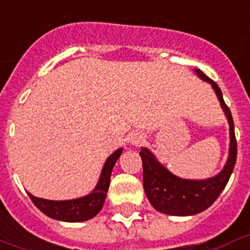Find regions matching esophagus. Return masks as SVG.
I'll use <instances>...</instances> for the list:
<instances>
[{"label":"esophagus","instance_id":"34e87169","mask_svg":"<svg viewBox=\"0 0 250 250\" xmlns=\"http://www.w3.org/2000/svg\"><path fill=\"white\" fill-rule=\"evenodd\" d=\"M145 136L142 135L141 132H132L128 137V142L132 144L133 146H140V145L144 144Z\"/></svg>","mask_w":250,"mask_h":250}]
</instances>
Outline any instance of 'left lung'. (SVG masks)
Instances as JSON below:
<instances>
[{
	"label": "left lung",
	"mask_w": 250,
	"mask_h": 250,
	"mask_svg": "<svg viewBox=\"0 0 250 250\" xmlns=\"http://www.w3.org/2000/svg\"><path fill=\"white\" fill-rule=\"evenodd\" d=\"M197 75L212 85L216 95L228 117L230 125V152L229 160L221 173L211 179L187 180L175 177L167 170L147 148L140 151L144 167V189L155 209L167 215L189 216L196 215L208 208L215 202L228 184L236 163V138L231 112L222 98L221 89L201 70Z\"/></svg>",
	"instance_id": "1"
}]
</instances>
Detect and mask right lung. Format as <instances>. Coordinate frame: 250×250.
<instances>
[{
    "mask_svg": "<svg viewBox=\"0 0 250 250\" xmlns=\"http://www.w3.org/2000/svg\"><path fill=\"white\" fill-rule=\"evenodd\" d=\"M122 151H123L122 148H118L108 157L102 171V175H100L99 183L95 187V189L87 196L71 201H48L38 198V197L28 193L31 202L34 203L42 212L52 219L62 220V221L67 222H80L93 219L94 216L100 212V209L104 205L109 183H110L112 170L115 165V161L121 156Z\"/></svg>",
    "mask_w": 250,
    "mask_h": 250,
    "instance_id": "add662e5",
    "label": "right lung"
}]
</instances>
